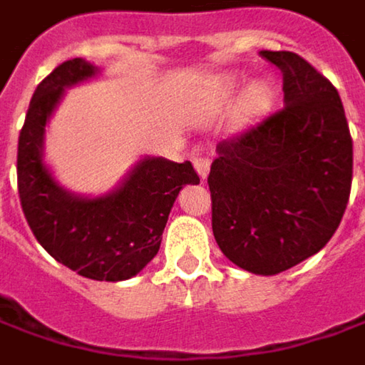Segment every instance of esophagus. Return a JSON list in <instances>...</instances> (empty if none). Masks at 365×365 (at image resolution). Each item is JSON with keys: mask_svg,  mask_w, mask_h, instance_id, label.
Here are the masks:
<instances>
[{"mask_svg": "<svg viewBox=\"0 0 365 365\" xmlns=\"http://www.w3.org/2000/svg\"><path fill=\"white\" fill-rule=\"evenodd\" d=\"M193 166H195L199 178L205 180L207 178V172H210V160L207 158H201V155H195L193 158Z\"/></svg>", "mask_w": 365, "mask_h": 365, "instance_id": "1", "label": "esophagus"}]
</instances>
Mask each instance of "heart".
<instances>
[{
	"instance_id": "heart-1",
	"label": "heart",
	"mask_w": 365,
	"mask_h": 365,
	"mask_svg": "<svg viewBox=\"0 0 365 365\" xmlns=\"http://www.w3.org/2000/svg\"><path fill=\"white\" fill-rule=\"evenodd\" d=\"M245 103L251 112H262L270 103V89L266 85H253L245 95Z\"/></svg>"
}]
</instances>
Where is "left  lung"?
Masks as SVG:
<instances>
[{
  "label": "left lung",
  "instance_id": "left-lung-1",
  "mask_svg": "<svg viewBox=\"0 0 365 365\" xmlns=\"http://www.w3.org/2000/svg\"><path fill=\"white\" fill-rule=\"evenodd\" d=\"M280 68L284 108L216 147L207 176L222 253L262 276L318 253L345 214L353 141L334 85L293 51H259Z\"/></svg>",
  "mask_w": 365,
  "mask_h": 365
}]
</instances>
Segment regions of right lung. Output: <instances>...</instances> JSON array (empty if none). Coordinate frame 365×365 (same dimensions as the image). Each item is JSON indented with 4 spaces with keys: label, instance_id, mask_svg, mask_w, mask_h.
Instances as JSON below:
<instances>
[{
    "label": "right lung",
    "instance_id": "right-lung-1",
    "mask_svg": "<svg viewBox=\"0 0 365 365\" xmlns=\"http://www.w3.org/2000/svg\"><path fill=\"white\" fill-rule=\"evenodd\" d=\"M99 70L83 58L60 64L37 85L18 137V195L43 249L93 280L133 278L155 257L182 185H197L191 162L143 158L116 191L81 197L60 187L43 162V137L64 89Z\"/></svg>",
    "mask_w": 365,
    "mask_h": 365
}]
</instances>
